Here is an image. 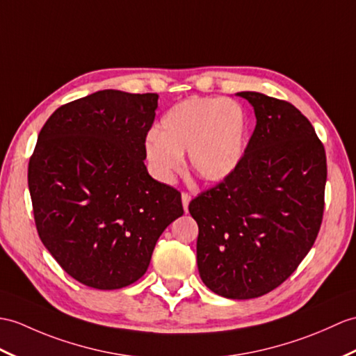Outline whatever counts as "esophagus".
Here are the masks:
<instances>
[{
	"instance_id": "esophagus-1",
	"label": "esophagus",
	"mask_w": 356,
	"mask_h": 356,
	"mask_svg": "<svg viewBox=\"0 0 356 356\" xmlns=\"http://www.w3.org/2000/svg\"><path fill=\"white\" fill-rule=\"evenodd\" d=\"M191 202V195L186 194V193H181V204H184V209L185 212H188V204Z\"/></svg>"
}]
</instances>
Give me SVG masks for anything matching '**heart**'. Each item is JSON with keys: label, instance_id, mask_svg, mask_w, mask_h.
Listing matches in <instances>:
<instances>
[{"label": "heart", "instance_id": "b5f03b06", "mask_svg": "<svg viewBox=\"0 0 356 356\" xmlns=\"http://www.w3.org/2000/svg\"><path fill=\"white\" fill-rule=\"evenodd\" d=\"M249 121L243 106L218 97H191L162 115L158 134L147 136L144 153L152 175L175 184L188 152L189 167L204 181L229 177L243 161Z\"/></svg>", "mask_w": 356, "mask_h": 356}]
</instances>
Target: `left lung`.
<instances>
[{"instance_id":"left-lung-1","label":"left lung","mask_w":356,"mask_h":356,"mask_svg":"<svg viewBox=\"0 0 356 356\" xmlns=\"http://www.w3.org/2000/svg\"><path fill=\"white\" fill-rule=\"evenodd\" d=\"M256 127L238 168L189 203L198 225L197 267L226 299H254L290 277L308 254L325 208L326 153L299 109L238 92Z\"/></svg>"}]
</instances>
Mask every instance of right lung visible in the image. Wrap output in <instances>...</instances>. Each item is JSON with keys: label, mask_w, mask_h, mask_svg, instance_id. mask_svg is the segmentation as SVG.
<instances>
[{"label": "right lung", "mask_w": 356, "mask_h": 356, "mask_svg": "<svg viewBox=\"0 0 356 356\" xmlns=\"http://www.w3.org/2000/svg\"><path fill=\"white\" fill-rule=\"evenodd\" d=\"M158 98L98 90L60 106L38 136L29 189L39 238L90 288L136 282L163 230L184 216L180 193L144 163Z\"/></svg>", "instance_id": "obj_1"}]
</instances>
